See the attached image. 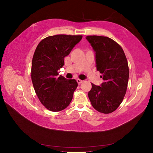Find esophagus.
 Listing matches in <instances>:
<instances>
[{"instance_id":"esophagus-1","label":"esophagus","mask_w":153,"mask_h":153,"mask_svg":"<svg viewBox=\"0 0 153 153\" xmlns=\"http://www.w3.org/2000/svg\"><path fill=\"white\" fill-rule=\"evenodd\" d=\"M76 81H77V82L78 83V84H82V83L84 82V80H82L80 79H76Z\"/></svg>"}]
</instances>
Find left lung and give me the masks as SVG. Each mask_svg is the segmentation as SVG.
Returning <instances> with one entry per match:
<instances>
[{
    "mask_svg": "<svg viewBox=\"0 0 153 153\" xmlns=\"http://www.w3.org/2000/svg\"><path fill=\"white\" fill-rule=\"evenodd\" d=\"M85 38L94 51L96 69L103 80L100 86L91 84L88 96L97 111L112 113L122 103L127 89L129 68L126 55L121 46L108 37L88 36Z\"/></svg>",
    "mask_w": 153,
    "mask_h": 153,
    "instance_id": "8db88e82",
    "label": "left lung"
}]
</instances>
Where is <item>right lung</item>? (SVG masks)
I'll return each instance as SVG.
<instances>
[{"label": "right lung", "mask_w": 153, "mask_h": 153, "mask_svg": "<svg viewBox=\"0 0 153 153\" xmlns=\"http://www.w3.org/2000/svg\"><path fill=\"white\" fill-rule=\"evenodd\" d=\"M82 36L59 34L49 36L37 46L32 61L31 78L41 103L52 112L65 109L78 86L75 79L58 76L64 57L80 42Z\"/></svg>", "instance_id": "add662e5"}]
</instances>
